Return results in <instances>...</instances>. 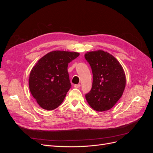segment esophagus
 Instances as JSON below:
<instances>
[{"instance_id":"esophagus-1","label":"esophagus","mask_w":153,"mask_h":153,"mask_svg":"<svg viewBox=\"0 0 153 153\" xmlns=\"http://www.w3.org/2000/svg\"><path fill=\"white\" fill-rule=\"evenodd\" d=\"M80 86H81V85L78 84H75V85H74V87H75V88H80Z\"/></svg>"}]
</instances>
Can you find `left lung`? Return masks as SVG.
<instances>
[{
	"label": "left lung",
	"instance_id": "obj_1",
	"mask_svg": "<svg viewBox=\"0 0 153 153\" xmlns=\"http://www.w3.org/2000/svg\"><path fill=\"white\" fill-rule=\"evenodd\" d=\"M92 69V89L85 94L87 103L96 111L112 108L121 98L126 86V76L121 64L113 55L103 50L85 54Z\"/></svg>",
	"mask_w": 153,
	"mask_h": 153
}]
</instances>
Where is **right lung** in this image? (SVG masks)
<instances>
[{"label":"right lung","instance_id":"right-lung-1","mask_svg":"<svg viewBox=\"0 0 153 153\" xmlns=\"http://www.w3.org/2000/svg\"><path fill=\"white\" fill-rule=\"evenodd\" d=\"M78 52L52 51L41 58L32 68L29 79L32 96L41 108L52 110L61 105L71 87L68 64Z\"/></svg>","mask_w":153,"mask_h":153}]
</instances>
